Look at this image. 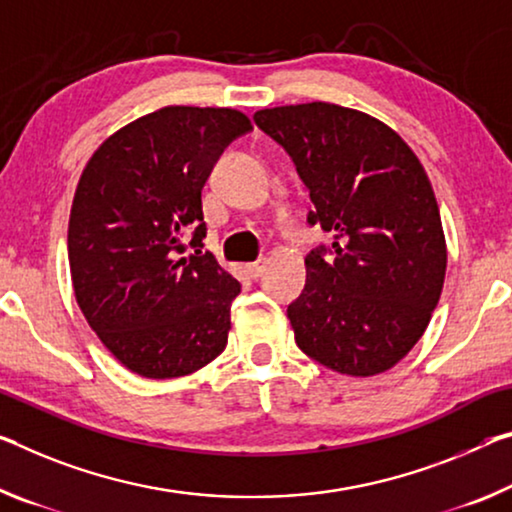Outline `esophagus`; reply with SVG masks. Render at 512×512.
Segmentation results:
<instances>
[{"mask_svg": "<svg viewBox=\"0 0 512 512\" xmlns=\"http://www.w3.org/2000/svg\"><path fill=\"white\" fill-rule=\"evenodd\" d=\"M243 269H246V273L250 275V278L257 280V278H262V273L266 269V262H264V259H257V262H250V264L243 266Z\"/></svg>", "mask_w": 512, "mask_h": 512, "instance_id": "34e87169", "label": "esophagus"}]
</instances>
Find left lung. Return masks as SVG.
<instances>
[{
	"label": "left lung",
	"mask_w": 512,
	"mask_h": 512,
	"mask_svg": "<svg viewBox=\"0 0 512 512\" xmlns=\"http://www.w3.org/2000/svg\"><path fill=\"white\" fill-rule=\"evenodd\" d=\"M255 123L310 189L307 223L335 237L305 257V289L287 307L298 348L346 376L392 369L424 335L446 273L424 166L392 127L339 104L262 109Z\"/></svg>",
	"instance_id": "8db88e82"
}]
</instances>
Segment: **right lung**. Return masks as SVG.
<instances>
[{
    "label": "right lung",
    "instance_id": "obj_1",
    "mask_svg": "<svg viewBox=\"0 0 512 512\" xmlns=\"http://www.w3.org/2000/svg\"><path fill=\"white\" fill-rule=\"evenodd\" d=\"M250 129L237 109L164 107L109 136L79 177L68 225L79 310L143 378L186 376L227 344L241 285L202 253V186Z\"/></svg>",
    "mask_w": 512,
    "mask_h": 512
}]
</instances>
